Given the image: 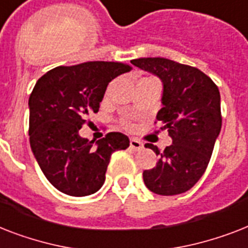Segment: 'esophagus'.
Returning <instances> with one entry per match:
<instances>
[{
  "instance_id": "34e87169",
  "label": "esophagus",
  "mask_w": 248,
  "mask_h": 248,
  "mask_svg": "<svg viewBox=\"0 0 248 248\" xmlns=\"http://www.w3.org/2000/svg\"><path fill=\"white\" fill-rule=\"evenodd\" d=\"M142 142L139 141L138 139H131L130 140V148L132 149V150H140V149H142Z\"/></svg>"
}]
</instances>
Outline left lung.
<instances>
[{
  "instance_id": "left-lung-1",
  "label": "left lung",
  "mask_w": 248,
  "mask_h": 248,
  "mask_svg": "<svg viewBox=\"0 0 248 248\" xmlns=\"http://www.w3.org/2000/svg\"><path fill=\"white\" fill-rule=\"evenodd\" d=\"M131 63L160 78L162 108L156 120L172 138V145L160 152L156 166L142 173L149 190L163 196L186 192L204 174L222 128L220 93L213 80L199 68L168 58L148 57Z\"/></svg>"
}]
</instances>
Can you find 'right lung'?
Instances as JSON below:
<instances>
[{"instance_id":"obj_1","label":"right lung","mask_w":248,"mask_h":248,"mask_svg":"<svg viewBox=\"0 0 248 248\" xmlns=\"http://www.w3.org/2000/svg\"><path fill=\"white\" fill-rule=\"evenodd\" d=\"M128 65L94 61L60 66L44 74L29 98V136L34 158L47 180L70 196H88L99 190L116 150L130 140L109 132L96 142L78 131L92 112L99 110L107 86L128 72Z\"/></svg>"}]
</instances>
